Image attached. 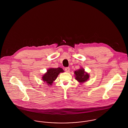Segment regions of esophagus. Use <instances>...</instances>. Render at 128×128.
<instances>
[{"instance_id":"34e87169","label":"esophagus","mask_w":128,"mask_h":128,"mask_svg":"<svg viewBox=\"0 0 128 128\" xmlns=\"http://www.w3.org/2000/svg\"><path fill=\"white\" fill-rule=\"evenodd\" d=\"M65 70L66 72H70V68H68V67H66V68H65Z\"/></svg>"}]
</instances>
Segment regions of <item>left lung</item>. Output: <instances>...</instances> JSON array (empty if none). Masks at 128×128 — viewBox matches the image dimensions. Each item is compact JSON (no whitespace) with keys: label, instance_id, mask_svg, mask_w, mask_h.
Returning a JSON list of instances; mask_svg holds the SVG:
<instances>
[{"label":"left lung","instance_id":"obj_1","mask_svg":"<svg viewBox=\"0 0 128 128\" xmlns=\"http://www.w3.org/2000/svg\"><path fill=\"white\" fill-rule=\"evenodd\" d=\"M74 73L75 74V79L80 83L85 82L89 77L88 74L85 73L84 70L83 68H80L78 70H76Z\"/></svg>","mask_w":128,"mask_h":128}]
</instances>
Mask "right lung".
Returning a JSON list of instances; mask_svg holds the SVG:
<instances>
[{
  "mask_svg": "<svg viewBox=\"0 0 128 128\" xmlns=\"http://www.w3.org/2000/svg\"><path fill=\"white\" fill-rule=\"evenodd\" d=\"M63 72H64V70L60 68H50L48 70L47 72L43 75L42 77L43 81L48 85H52L58 74Z\"/></svg>",
  "mask_w": 128,
  "mask_h": 128,
  "instance_id": "right-lung-1",
  "label": "right lung"
}]
</instances>
